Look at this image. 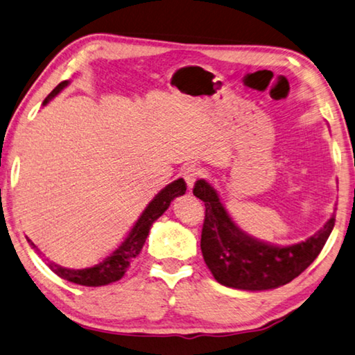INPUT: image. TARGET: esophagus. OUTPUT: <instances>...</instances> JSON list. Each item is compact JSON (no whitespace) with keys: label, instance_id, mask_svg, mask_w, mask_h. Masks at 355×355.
Instances as JSON below:
<instances>
[{"label":"esophagus","instance_id":"1","mask_svg":"<svg viewBox=\"0 0 355 355\" xmlns=\"http://www.w3.org/2000/svg\"><path fill=\"white\" fill-rule=\"evenodd\" d=\"M201 170L200 168H198L196 165H187L182 170V176H184V179H185V182H187V187H189V190H191L193 189V185L196 184V181L198 179L201 178Z\"/></svg>","mask_w":355,"mask_h":355}]
</instances>
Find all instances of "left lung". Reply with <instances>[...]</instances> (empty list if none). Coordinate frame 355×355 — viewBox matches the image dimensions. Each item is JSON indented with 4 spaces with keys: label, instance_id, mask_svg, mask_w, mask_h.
Wrapping results in <instances>:
<instances>
[{
    "label": "left lung",
    "instance_id": "1",
    "mask_svg": "<svg viewBox=\"0 0 355 355\" xmlns=\"http://www.w3.org/2000/svg\"><path fill=\"white\" fill-rule=\"evenodd\" d=\"M193 195L206 206L201 251L216 282L239 290H271L293 281L318 257L331 235L335 215L301 243L279 246L260 241L235 225L209 182L196 181Z\"/></svg>",
    "mask_w": 355,
    "mask_h": 355
}]
</instances>
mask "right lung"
Returning a JSON list of instances; mask_svg holds the SVG:
<instances>
[{"label":"right lung","mask_w":355,"mask_h":355,"mask_svg":"<svg viewBox=\"0 0 355 355\" xmlns=\"http://www.w3.org/2000/svg\"><path fill=\"white\" fill-rule=\"evenodd\" d=\"M67 85L68 80L60 83L51 93H49L43 104H46L49 99H53ZM185 190H187V184H185L184 179H178V181L168 184L165 189H162L159 193L154 196V200L148 204V207L143 210L140 218L135 221L132 229L128 232L126 239H124L109 256H105L101 262L90 266V268L71 270L64 268V266L54 262H48L46 265L49 266V270L54 271L59 277L65 279L68 282L85 285V287H101V285H109L112 282L120 281L124 276V272H126V270L130 266V263H132V260L140 254L153 223L170 207V202L174 198L184 195ZM28 241L34 250H37V246L33 241L29 239Z\"/></svg>","instance_id":"right-lung-1"}]
</instances>
